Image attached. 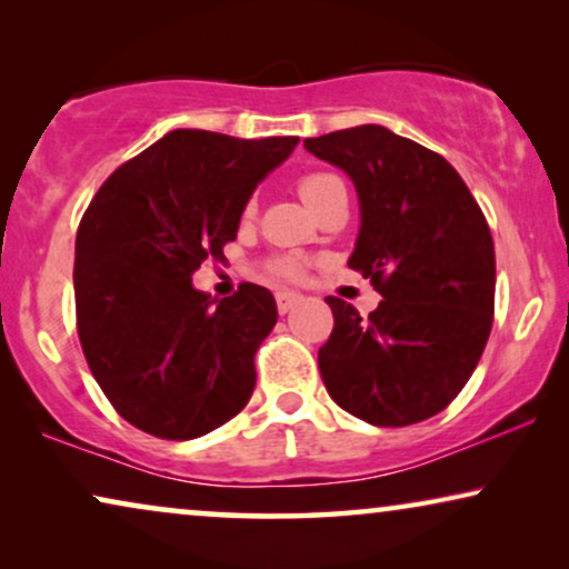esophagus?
Segmentation results:
<instances>
[{
    "instance_id": "obj_1",
    "label": "esophagus",
    "mask_w": 569,
    "mask_h": 569,
    "mask_svg": "<svg viewBox=\"0 0 569 569\" xmlns=\"http://www.w3.org/2000/svg\"><path fill=\"white\" fill-rule=\"evenodd\" d=\"M302 298H300V295L298 292H277V310H279V313H290V310L295 308V306H298V302H300Z\"/></svg>"
}]
</instances>
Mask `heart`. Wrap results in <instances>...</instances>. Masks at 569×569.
<instances>
[{"label":"heart","mask_w":569,"mask_h":569,"mask_svg":"<svg viewBox=\"0 0 569 569\" xmlns=\"http://www.w3.org/2000/svg\"><path fill=\"white\" fill-rule=\"evenodd\" d=\"M298 191H300L302 201H306V204L316 212V209L321 207L323 201L331 197V193L347 191V189H345V181H341L339 176L326 173V170H313V173H306V176L300 178ZM253 212H256V204H253V199H251L246 204V209H243V217H251ZM269 269H271V274L284 277V279H300L302 271H306V267H302V261L295 259V256H279V259H274V261L269 263Z\"/></svg>","instance_id":"b5f03b06"}]
</instances>
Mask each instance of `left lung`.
<instances>
[{
  "mask_svg": "<svg viewBox=\"0 0 569 569\" xmlns=\"http://www.w3.org/2000/svg\"><path fill=\"white\" fill-rule=\"evenodd\" d=\"M352 178L360 236L349 267L383 295L368 318L326 298V391L376 427L430 419L477 370L495 318V243L477 199L442 154L378 123L306 139Z\"/></svg>",
  "mask_w": 569,
  "mask_h": 569,
  "instance_id": "left-lung-1",
  "label": "left lung"
}]
</instances>
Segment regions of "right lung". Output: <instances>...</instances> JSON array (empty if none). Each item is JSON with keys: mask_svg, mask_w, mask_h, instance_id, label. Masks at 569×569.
<instances>
[{"mask_svg": "<svg viewBox=\"0 0 569 569\" xmlns=\"http://www.w3.org/2000/svg\"><path fill=\"white\" fill-rule=\"evenodd\" d=\"M298 137L176 129L116 168L74 243L77 333L113 409L162 440H193L246 407L277 323L267 287L212 300L191 277L224 259L256 183Z\"/></svg>", "mask_w": 569, "mask_h": 569, "instance_id": "add662e5", "label": "right lung"}]
</instances>
